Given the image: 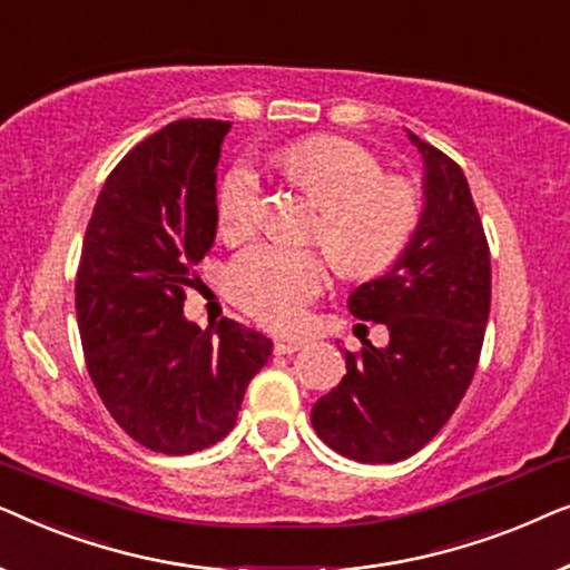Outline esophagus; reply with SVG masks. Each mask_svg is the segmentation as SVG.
<instances>
[{"instance_id": "esophagus-1", "label": "esophagus", "mask_w": 570, "mask_h": 570, "mask_svg": "<svg viewBox=\"0 0 570 570\" xmlns=\"http://www.w3.org/2000/svg\"><path fill=\"white\" fill-rule=\"evenodd\" d=\"M303 345H306V340H301V337H279V340H275V353L291 355V353H295V350H301Z\"/></svg>"}]
</instances>
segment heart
<instances>
[{
    "instance_id": "1",
    "label": "heart",
    "mask_w": 570,
    "mask_h": 570,
    "mask_svg": "<svg viewBox=\"0 0 570 570\" xmlns=\"http://www.w3.org/2000/svg\"><path fill=\"white\" fill-rule=\"evenodd\" d=\"M283 170L318 205L311 236L342 275L368 277L386 269L420 223V194L404 178L384 174L368 147L340 137H314L283 153ZM262 176L252 160L230 168L220 186L217 220L228 240L248 238L262 217ZM324 262L308 248L259 244L230 264V293L240 308L269 326L301 322L324 287Z\"/></svg>"
}]
</instances>
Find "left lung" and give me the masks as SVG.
I'll use <instances>...</instances> for the list:
<instances>
[{
	"label": "left lung",
	"instance_id": "left-lung-1",
	"mask_svg": "<svg viewBox=\"0 0 570 570\" xmlns=\"http://www.w3.org/2000/svg\"><path fill=\"white\" fill-rule=\"evenodd\" d=\"M423 158L417 230L347 306L389 330V345L345 353L340 386L311 410L318 439L363 464H392L446 425L478 368L490 314V252L462 168L407 131Z\"/></svg>",
	"mask_w": 570,
	"mask_h": 570
}]
</instances>
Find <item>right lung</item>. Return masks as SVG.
Here are the masks:
<instances>
[{"mask_svg":"<svg viewBox=\"0 0 570 570\" xmlns=\"http://www.w3.org/2000/svg\"><path fill=\"white\" fill-rule=\"evenodd\" d=\"M228 121L181 119L139 142L106 178L75 283L85 363L111 417L137 443L181 456L236 425L272 355L262 332L184 316L191 267L217 230V160Z\"/></svg>","mask_w":570,"mask_h":570,"instance_id":"right-lung-1","label":"right lung"}]
</instances>
